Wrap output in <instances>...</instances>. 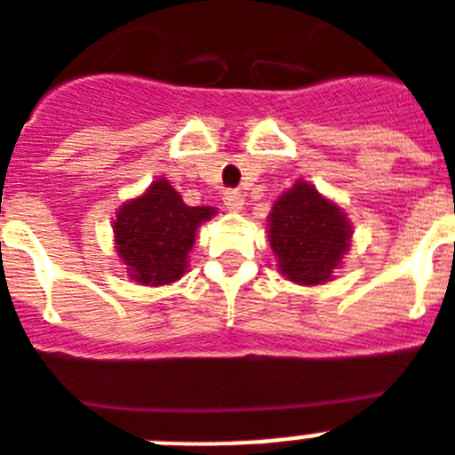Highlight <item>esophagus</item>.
I'll return each mask as SVG.
<instances>
[{"mask_svg":"<svg viewBox=\"0 0 455 455\" xmlns=\"http://www.w3.org/2000/svg\"><path fill=\"white\" fill-rule=\"evenodd\" d=\"M223 204H225V209H230V212H242L243 209L242 193H239V190H225Z\"/></svg>","mask_w":455,"mask_h":455,"instance_id":"obj_1","label":"esophagus"}]
</instances>
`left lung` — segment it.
<instances>
[{"instance_id":"1","label":"left lung","mask_w":455,"mask_h":455,"mask_svg":"<svg viewBox=\"0 0 455 455\" xmlns=\"http://www.w3.org/2000/svg\"><path fill=\"white\" fill-rule=\"evenodd\" d=\"M352 225L336 202L299 180L274 202L269 213V243L278 269L299 285L331 281L349 251Z\"/></svg>"}]
</instances>
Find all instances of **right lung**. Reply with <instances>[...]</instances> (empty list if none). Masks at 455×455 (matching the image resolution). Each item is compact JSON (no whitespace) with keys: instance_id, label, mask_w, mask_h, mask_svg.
Listing matches in <instances>:
<instances>
[{"instance_id":"add662e5","label":"right lung","mask_w":455,"mask_h":455,"mask_svg":"<svg viewBox=\"0 0 455 455\" xmlns=\"http://www.w3.org/2000/svg\"><path fill=\"white\" fill-rule=\"evenodd\" d=\"M213 213V207H188L168 180L154 181L142 196L124 202L112 232L128 275L154 287L180 281L197 228Z\"/></svg>"}]
</instances>
